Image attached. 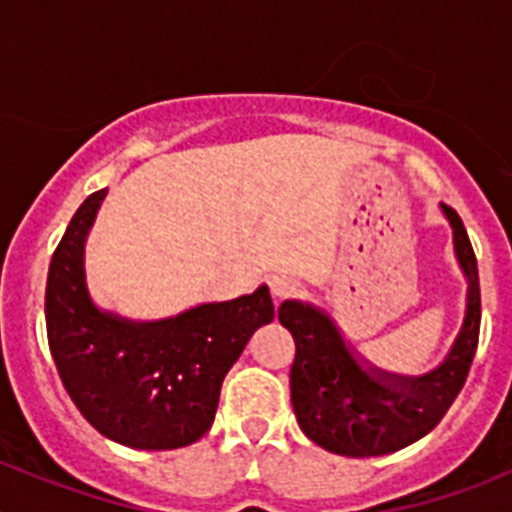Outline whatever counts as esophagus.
<instances>
[{
    "label": "esophagus",
    "instance_id": "esophagus-1",
    "mask_svg": "<svg viewBox=\"0 0 512 512\" xmlns=\"http://www.w3.org/2000/svg\"><path fill=\"white\" fill-rule=\"evenodd\" d=\"M271 292H274V297L282 302V300H289V297H297V292H300V284H297V279L284 277L282 274V277L271 279Z\"/></svg>",
    "mask_w": 512,
    "mask_h": 512
}]
</instances>
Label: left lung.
Segmentation results:
<instances>
[{"label":"left lung","instance_id":"1","mask_svg":"<svg viewBox=\"0 0 512 512\" xmlns=\"http://www.w3.org/2000/svg\"><path fill=\"white\" fill-rule=\"evenodd\" d=\"M451 228L459 264L467 274V318L443 364L425 377H395L364 369L325 312L302 302H284L279 323L295 338L289 372L292 408L307 438L341 456H382L433 431L467 382L479 343L477 256L461 217L441 205Z\"/></svg>","mask_w":512,"mask_h":512}]
</instances>
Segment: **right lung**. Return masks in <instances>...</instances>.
Here are the masks:
<instances>
[{"label":"right lung","mask_w":512,"mask_h":512,"mask_svg":"<svg viewBox=\"0 0 512 512\" xmlns=\"http://www.w3.org/2000/svg\"><path fill=\"white\" fill-rule=\"evenodd\" d=\"M107 189L89 194L53 251L45 328L58 377L102 436L130 449H179L210 431L220 387L253 330L274 320L269 287L158 323L99 312L84 241Z\"/></svg>","instance_id":"add662e5"}]
</instances>
